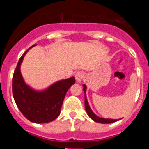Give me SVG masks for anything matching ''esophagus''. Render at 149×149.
I'll return each instance as SVG.
<instances>
[{
    "instance_id": "1",
    "label": "esophagus",
    "mask_w": 149,
    "mask_h": 149,
    "mask_svg": "<svg viewBox=\"0 0 149 149\" xmlns=\"http://www.w3.org/2000/svg\"><path fill=\"white\" fill-rule=\"evenodd\" d=\"M74 77H75V79H76V81H77V82L81 83V81H82L83 78H84V72H77V73L75 74V75H74Z\"/></svg>"
}]
</instances>
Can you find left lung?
<instances>
[{
	"label": "left lung",
	"instance_id": "obj_1",
	"mask_svg": "<svg viewBox=\"0 0 149 149\" xmlns=\"http://www.w3.org/2000/svg\"><path fill=\"white\" fill-rule=\"evenodd\" d=\"M84 86V91L85 93V108H86V111L87 113L88 116L90 117L91 119L95 121V122H99V123H103V124H110V123H113V122H117V121L120 120V119H105V118H101V117L98 116L95 114L92 109L89 107V102H88L87 98L86 95V86L85 84H83Z\"/></svg>",
	"mask_w": 149,
	"mask_h": 149
}]
</instances>
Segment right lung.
Segmentation results:
<instances>
[{
	"mask_svg": "<svg viewBox=\"0 0 149 149\" xmlns=\"http://www.w3.org/2000/svg\"><path fill=\"white\" fill-rule=\"evenodd\" d=\"M18 60L13 77V95L18 108L29 121L36 124L52 122L60 116L67 91L75 83L74 77L54 83L45 89L36 90L24 80L21 65L27 51Z\"/></svg>",
	"mask_w": 149,
	"mask_h": 149,
	"instance_id": "1",
	"label": "right lung"
}]
</instances>
